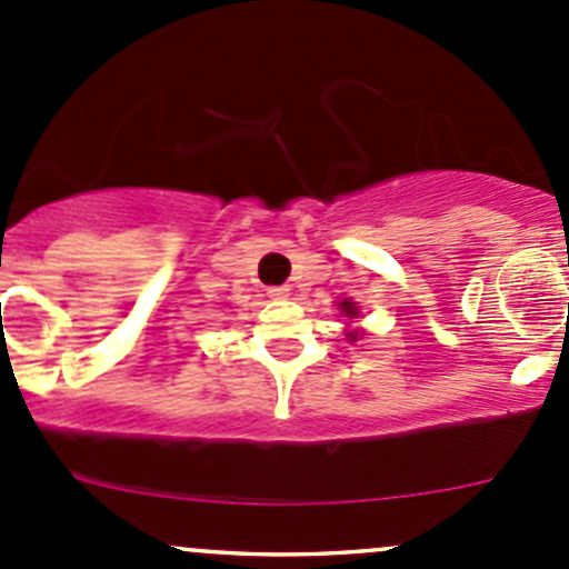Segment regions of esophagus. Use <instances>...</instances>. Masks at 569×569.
I'll list each match as a JSON object with an SVG mask.
<instances>
[{"instance_id": "esophagus-1", "label": "esophagus", "mask_w": 569, "mask_h": 569, "mask_svg": "<svg viewBox=\"0 0 569 569\" xmlns=\"http://www.w3.org/2000/svg\"><path fill=\"white\" fill-rule=\"evenodd\" d=\"M290 296V287L287 284H279V287H268V298H273V301H282V298Z\"/></svg>"}]
</instances>
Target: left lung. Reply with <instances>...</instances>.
<instances>
[{"mask_svg":"<svg viewBox=\"0 0 569 569\" xmlns=\"http://www.w3.org/2000/svg\"><path fill=\"white\" fill-rule=\"evenodd\" d=\"M339 309H341V315H345V317H358V307H356V303L341 301ZM358 336H360L358 331H347V339H350V341H358Z\"/></svg>","mask_w":569,"mask_h":569,"instance_id":"1","label":"left lung"}]
</instances>
